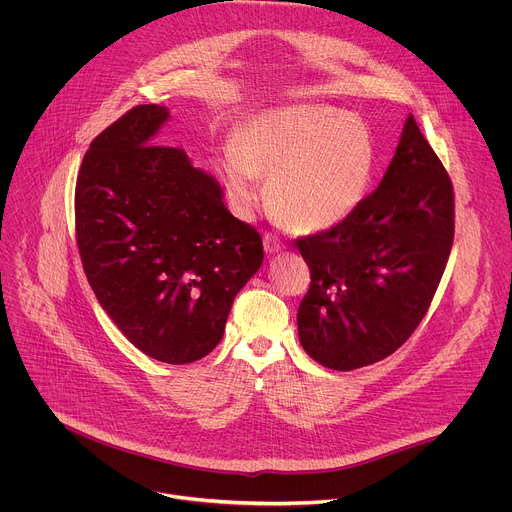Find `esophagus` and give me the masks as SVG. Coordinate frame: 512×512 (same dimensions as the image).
<instances>
[{"instance_id": "1", "label": "esophagus", "mask_w": 512, "mask_h": 512, "mask_svg": "<svg viewBox=\"0 0 512 512\" xmlns=\"http://www.w3.org/2000/svg\"><path fill=\"white\" fill-rule=\"evenodd\" d=\"M263 245H265V251H267L269 255L279 253V251H283V249H285V241H283L281 237L273 235V233H265V237H263Z\"/></svg>"}]
</instances>
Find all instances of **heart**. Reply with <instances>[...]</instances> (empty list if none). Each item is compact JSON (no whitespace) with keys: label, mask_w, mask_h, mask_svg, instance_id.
Here are the masks:
<instances>
[{"label":"heart","mask_w":512,"mask_h":512,"mask_svg":"<svg viewBox=\"0 0 512 512\" xmlns=\"http://www.w3.org/2000/svg\"><path fill=\"white\" fill-rule=\"evenodd\" d=\"M221 155L233 201L255 207L263 175L277 215L295 231L315 233L345 221L363 201L375 147L367 125L331 107H285L247 121Z\"/></svg>","instance_id":"1"}]
</instances>
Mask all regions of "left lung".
Masks as SVG:
<instances>
[{
    "instance_id": "left-lung-1",
    "label": "left lung",
    "mask_w": 512,
    "mask_h": 512,
    "mask_svg": "<svg viewBox=\"0 0 512 512\" xmlns=\"http://www.w3.org/2000/svg\"><path fill=\"white\" fill-rule=\"evenodd\" d=\"M453 239L451 177L411 115L381 185L295 243L311 271L297 311L303 349L335 371L393 355L427 315Z\"/></svg>"
}]
</instances>
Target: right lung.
<instances>
[{
  "label": "right lung",
  "instance_id": "add662e5",
  "mask_svg": "<svg viewBox=\"0 0 512 512\" xmlns=\"http://www.w3.org/2000/svg\"><path fill=\"white\" fill-rule=\"evenodd\" d=\"M167 117L163 105H135L91 141L75 183V239L119 331L145 355L185 365L221 341L263 241L183 149L153 143Z\"/></svg>",
  "mask_w": 512,
  "mask_h": 512
}]
</instances>
